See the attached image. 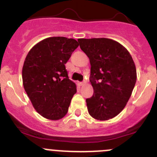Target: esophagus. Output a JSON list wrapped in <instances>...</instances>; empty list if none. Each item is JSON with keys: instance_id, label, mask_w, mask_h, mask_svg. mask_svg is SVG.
<instances>
[{"instance_id": "1", "label": "esophagus", "mask_w": 157, "mask_h": 157, "mask_svg": "<svg viewBox=\"0 0 157 157\" xmlns=\"http://www.w3.org/2000/svg\"><path fill=\"white\" fill-rule=\"evenodd\" d=\"M85 83H86V82H85V81L80 82V83H79V85H80V86H83V85H84Z\"/></svg>"}]
</instances>
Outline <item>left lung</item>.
Returning a JSON list of instances; mask_svg holds the SVG:
<instances>
[{"instance_id": "left-lung-1", "label": "left lung", "mask_w": 157, "mask_h": 157, "mask_svg": "<svg viewBox=\"0 0 157 157\" xmlns=\"http://www.w3.org/2000/svg\"><path fill=\"white\" fill-rule=\"evenodd\" d=\"M78 42L91 65L94 94L86 100L88 112L99 121L112 119L124 109L134 88L133 58L123 45L108 38H82Z\"/></svg>"}]
</instances>
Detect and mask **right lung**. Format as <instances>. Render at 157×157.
<instances>
[{"label": "right lung", "mask_w": 157, "mask_h": 157, "mask_svg": "<svg viewBox=\"0 0 157 157\" xmlns=\"http://www.w3.org/2000/svg\"><path fill=\"white\" fill-rule=\"evenodd\" d=\"M78 46L72 38L48 37L26 57L23 85L34 109L44 118L57 121L67 113L77 86L68 77L65 64Z\"/></svg>", "instance_id": "right-lung-1"}]
</instances>
